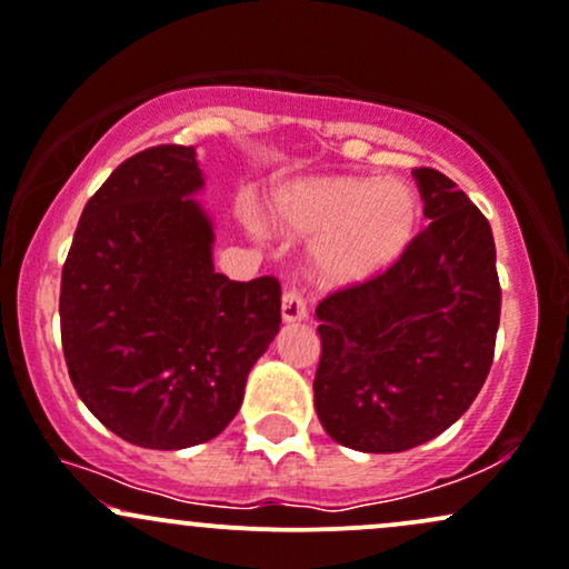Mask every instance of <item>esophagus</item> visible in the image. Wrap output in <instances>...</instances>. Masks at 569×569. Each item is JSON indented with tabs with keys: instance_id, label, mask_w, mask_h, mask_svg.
I'll return each mask as SVG.
<instances>
[{
	"instance_id": "esophagus-1",
	"label": "esophagus",
	"mask_w": 569,
	"mask_h": 569,
	"mask_svg": "<svg viewBox=\"0 0 569 569\" xmlns=\"http://www.w3.org/2000/svg\"><path fill=\"white\" fill-rule=\"evenodd\" d=\"M282 319L284 322H301V319H306V301L298 290H284Z\"/></svg>"
}]
</instances>
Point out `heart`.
I'll list each match as a JSON object with an SVG mask.
<instances>
[{"label": "heart", "instance_id": "b5f03b06", "mask_svg": "<svg viewBox=\"0 0 569 569\" xmlns=\"http://www.w3.org/2000/svg\"><path fill=\"white\" fill-rule=\"evenodd\" d=\"M422 214L413 184L381 177H311L271 199L279 231L317 239L315 271L333 287L362 284L389 271L417 241Z\"/></svg>", "mask_w": 569, "mask_h": 569}]
</instances>
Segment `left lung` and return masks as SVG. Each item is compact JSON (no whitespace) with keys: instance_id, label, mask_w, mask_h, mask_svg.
Returning a JSON list of instances; mask_svg holds the SVG:
<instances>
[{"instance_id":"left-lung-1","label":"left lung","mask_w":569,"mask_h":569,"mask_svg":"<svg viewBox=\"0 0 569 569\" xmlns=\"http://www.w3.org/2000/svg\"><path fill=\"white\" fill-rule=\"evenodd\" d=\"M413 177L430 226L381 277L317 306V417L336 443L368 455L455 425L487 381L500 325L489 220L440 171Z\"/></svg>"}]
</instances>
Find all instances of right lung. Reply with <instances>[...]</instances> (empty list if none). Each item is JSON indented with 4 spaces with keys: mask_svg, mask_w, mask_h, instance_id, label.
<instances>
[{
    "mask_svg": "<svg viewBox=\"0 0 569 569\" xmlns=\"http://www.w3.org/2000/svg\"><path fill=\"white\" fill-rule=\"evenodd\" d=\"M201 188L193 147L137 152L86 203L61 271L69 379L107 430L142 449L220 436L282 325L277 279L214 271Z\"/></svg>",
    "mask_w": 569,
    "mask_h": 569,
    "instance_id": "right-lung-1",
    "label": "right lung"
}]
</instances>
